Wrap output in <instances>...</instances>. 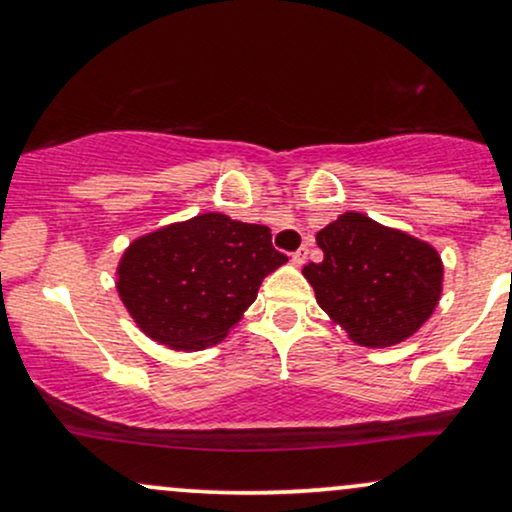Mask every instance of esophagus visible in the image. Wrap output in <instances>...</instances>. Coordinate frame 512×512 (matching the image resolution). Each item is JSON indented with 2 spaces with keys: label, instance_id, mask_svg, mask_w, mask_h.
<instances>
[{
  "label": "esophagus",
  "instance_id": "esophagus-1",
  "mask_svg": "<svg viewBox=\"0 0 512 512\" xmlns=\"http://www.w3.org/2000/svg\"><path fill=\"white\" fill-rule=\"evenodd\" d=\"M307 257H309V250L302 245L300 250L293 252V264H295V267H302V264L307 262Z\"/></svg>",
  "mask_w": 512,
  "mask_h": 512
}]
</instances>
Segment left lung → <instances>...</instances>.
I'll list each match as a JSON object with an SVG mask.
<instances>
[{
	"mask_svg": "<svg viewBox=\"0 0 512 512\" xmlns=\"http://www.w3.org/2000/svg\"><path fill=\"white\" fill-rule=\"evenodd\" d=\"M319 264L302 269L316 302L361 347H392L430 319L444 264L430 243L345 212L316 234Z\"/></svg>",
	"mask_w": 512,
	"mask_h": 512,
	"instance_id": "obj_1",
	"label": "left lung"
}]
</instances>
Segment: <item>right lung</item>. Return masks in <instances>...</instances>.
Listing matches in <instances>:
<instances>
[{
    "label": "right lung",
    "instance_id": "obj_1",
    "mask_svg": "<svg viewBox=\"0 0 512 512\" xmlns=\"http://www.w3.org/2000/svg\"><path fill=\"white\" fill-rule=\"evenodd\" d=\"M286 262L269 226L205 212L129 243L115 288L148 338L198 352L229 335L264 278Z\"/></svg>",
    "mask_w": 512,
    "mask_h": 512
}]
</instances>
